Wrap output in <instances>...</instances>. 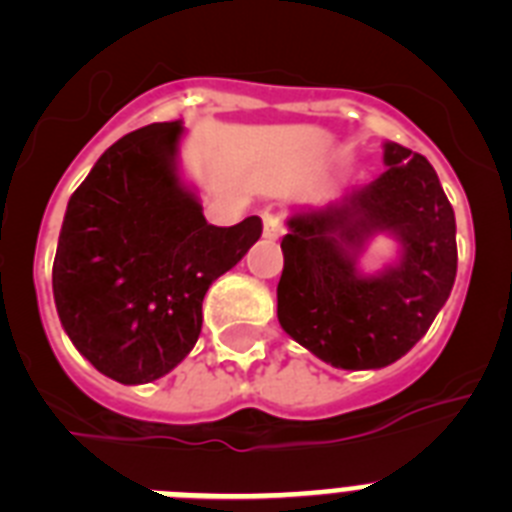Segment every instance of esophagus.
Returning a JSON list of instances; mask_svg holds the SVG:
<instances>
[{
	"mask_svg": "<svg viewBox=\"0 0 512 512\" xmlns=\"http://www.w3.org/2000/svg\"><path fill=\"white\" fill-rule=\"evenodd\" d=\"M264 238L269 241H277L279 235H282V215L274 210H264Z\"/></svg>",
	"mask_w": 512,
	"mask_h": 512,
	"instance_id": "1",
	"label": "esophagus"
}]
</instances>
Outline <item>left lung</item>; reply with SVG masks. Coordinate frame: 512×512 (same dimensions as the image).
Instances as JSON below:
<instances>
[{"instance_id":"obj_1","label":"left lung","mask_w":512,"mask_h":512,"mask_svg":"<svg viewBox=\"0 0 512 512\" xmlns=\"http://www.w3.org/2000/svg\"><path fill=\"white\" fill-rule=\"evenodd\" d=\"M384 171L338 205L292 215L277 287L282 328L336 369H382L405 356L449 300L456 220L433 166L384 143ZM392 232L403 259L361 278L355 256L369 234Z\"/></svg>"}]
</instances>
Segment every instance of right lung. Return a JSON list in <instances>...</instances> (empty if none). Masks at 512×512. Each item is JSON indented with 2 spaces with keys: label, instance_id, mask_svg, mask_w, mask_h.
<instances>
[{
  "label": "right lung",
  "instance_id": "1",
  "mask_svg": "<svg viewBox=\"0 0 512 512\" xmlns=\"http://www.w3.org/2000/svg\"><path fill=\"white\" fill-rule=\"evenodd\" d=\"M182 122H153L112 143L71 194L53 261L63 330L120 384L164 377L202 330V300L261 238V217L210 225L179 184Z\"/></svg>",
  "mask_w": 512,
  "mask_h": 512
}]
</instances>
